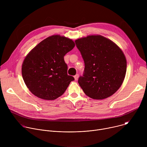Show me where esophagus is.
Here are the masks:
<instances>
[{
  "label": "esophagus",
  "instance_id": "1",
  "mask_svg": "<svg viewBox=\"0 0 147 147\" xmlns=\"http://www.w3.org/2000/svg\"><path fill=\"white\" fill-rule=\"evenodd\" d=\"M78 77H79V75H78V74H76V75L74 76V79H75V80H76V81L78 80Z\"/></svg>",
  "mask_w": 147,
  "mask_h": 147
}]
</instances>
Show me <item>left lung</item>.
<instances>
[{
    "instance_id": "8db88e82",
    "label": "left lung",
    "mask_w": 147,
    "mask_h": 147,
    "mask_svg": "<svg viewBox=\"0 0 147 147\" xmlns=\"http://www.w3.org/2000/svg\"><path fill=\"white\" fill-rule=\"evenodd\" d=\"M84 61L85 68L78 82L86 95L103 99L121 87L127 69L121 49L111 39L100 35H88L75 40Z\"/></svg>"
}]
</instances>
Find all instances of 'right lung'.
Returning a JSON list of instances; mask_svg holds the SVG:
<instances>
[{
  "instance_id": "right-lung-1",
  "label": "right lung",
  "mask_w": 147,
  "mask_h": 147,
  "mask_svg": "<svg viewBox=\"0 0 147 147\" xmlns=\"http://www.w3.org/2000/svg\"><path fill=\"white\" fill-rule=\"evenodd\" d=\"M75 47L74 41L53 35L42 40L25 57L22 76L35 96L55 100L64 94L74 77L67 74L65 55Z\"/></svg>"
}]
</instances>
